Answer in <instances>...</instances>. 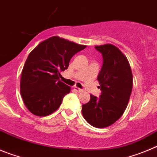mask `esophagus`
Wrapping results in <instances>:
<instances>
[{"instance_id":"obj_1","label":"esophagus","mask_w":157,"mask_h":157,"mask_svg":"<svg viewBox=\"0 0 157 157\" xmlns=\"http://www.w3.org/2000/svg\"><path fill=\"white\" fill-rule=\"evenodd\" d=\"M73 89H74L76 91H77V92H82V91H84L83 89H80V88H79V87H73Z\"/></svg>"}]
</instances>
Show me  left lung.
<instances>
[{
  "instance_id": "obj_1",
  "label": "left lung",
  "mask_w": 157,
  "mask_h": 157,
  "mask_svg": "<svg viewBox=\"0 0 157 157\" xmlns=\"http://www.w3.org/2000/svg\"><path fill=\"white\" fill-rule=\"evenodd\" d=\"M102 56L103 63L98 76L100 98L91 94L82 105V114L89 124L103 128L112 125L125 111L130 99L133 76L126 56L113 44L95 46Z\"/></svg>"
}]
</instances>
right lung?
<instances>
[{"mask_svg": "<svg viewBox=\"0 0 157 157\" xmlns=\"http://www.w3.org/2000/svg\"><path fill=\"white\" fill-rule=\"evenodd\" d=\"M85 48L52 36L29 53L20 80L21 95L29 112L45 117L59 109L64 96L70 91V87L59 80L60 73L68 68L71 58Z\"/></svg>", "mask_w": 157, "mask_h": 157, "instance_id": "obj_1", "label": "right lung"}]
</instances>
